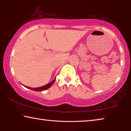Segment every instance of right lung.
Here are the masks:
<instances>
[{
  "label": "right lung",
  "mask_w": 131,
  "mask_h": 131,
  "mask_svg": "<svg viewBox=\"0 0 131 131\" xmlns=\"http://www.w3.org/2000/svg\"><path fill=\"white\" fill-rule=\"evenodd\" d=\"M55 80V79L53 80L52 82H51V83H48V84H47V85H46L45 86H43L36 88H29V87H27V86H26V87L27 88H28V89H31V90L35 91H42L46 90V89L49 88L51 87L52 85V84L54 83Z\"/></svg>",
  "instance_id": "obj_1"
}]
</instances>
